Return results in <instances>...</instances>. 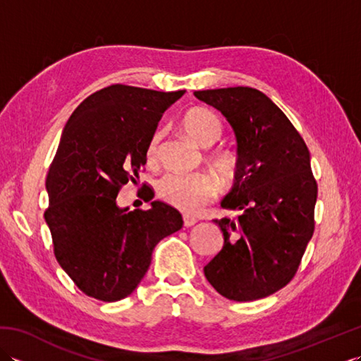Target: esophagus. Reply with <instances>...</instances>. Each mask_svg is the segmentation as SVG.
I'll return each mask as SVG.
<instances>
[{"mask_svg":"<svg viewBox=\"0 0 361 361\" xmlns=\"http://www.w3.org/2000/svg\"><path fill=\"white\" fill-rule=\"evenodd\" d=\"M183 224H185V226H194L195 224H197V219L195 217H192V216H183Z\"/></svg>","mask_w":361,"mask_h":361,"instance_id":"34e87169","label":"esophagus"}]
</instances>
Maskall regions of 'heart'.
Returning <instances> with one entry per match:
<instances>
[{"mask_svg":"<svg viewBox=\"0 0 361 361\" xmlns=\"http://www.w3.org/2000/svg\"><path fill=\"white\" fill-rule=\"evenodd\" d=\"M183 127L190 140H194L202 147H211L221 136L220 119L208 110L197 109L189 111L183 121ZM158 142L159 135H155L147 147L150 163H155L158 158ZM214 166L224 176H231L234 173L233 159L224 153L214 157ZM217 192V181L208 172H169L161 176L157 183V194L161 200L176 209L190 214L202 209Z\"/></svg>","mask_w":361,"mask_h":361,"instance_id":"obj_1","label":"heart"}]
</instances>
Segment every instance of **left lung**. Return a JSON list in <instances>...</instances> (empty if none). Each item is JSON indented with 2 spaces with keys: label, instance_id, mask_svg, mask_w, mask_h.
<instances>
[{
  "label": "left lung",
  "instance_id": "8db88e82",
  "mask_svg": "<svg viewBox=\"0 0 361 361\" xmlns=\"http://www.w3.org/2000/svg\"><path fill=\"white\" fill-rule=\"evenodd\" d=\"M194 96L224 114L237 140L234 186L220 204L239 216L214 220L225 242L204 276L233 301L270 296L293 278L315 229L318 186L309 149L262 91L234 87Z\"/></svg>",
  "mask_w": 361,
  "mask_h": 361
}]
</instances>
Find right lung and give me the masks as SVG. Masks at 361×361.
Listing matches in <instances>:
<instances>
[{
	"label": "right lung",
	"instance_id": "right-lung-1",
	"mask_svg": "<svg viewBox=\"0 0 361 361\" xmlns=\"http://www.w3.org/2000/svg\"><path fill=\"white\" fill-rule=\"evenodd\" d=\"M183 94L118 83L88 96L63 128L46 176L44 220L60 267L99 301L132 293L157 243L183 226L181 214L163 202L147 211L116 203L119 189L140 176L163 113Z\"/></svg>",
	"mask_w": 361,
	"mask_h": 361
}]
</instances>
